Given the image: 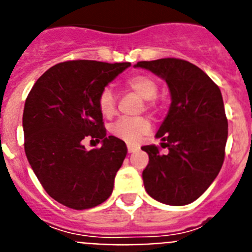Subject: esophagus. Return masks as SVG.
I'll return each mask as SVG.
<instances>
[{"mask_svg": "<svg viewBox=\"0 0 252 252\" xmlns=\"http://www.w3.org/2000/svg\"><path fill=\"white\" fill-rule=\"evenodd\" d=\"M138 150H139V146H137V144H128V152L129 153L137 152Z\"/></svg>", "mask_w": 252, "mask_h": 252, "instance_id": "obj_1", "label": "esophagus"}]
</instances>
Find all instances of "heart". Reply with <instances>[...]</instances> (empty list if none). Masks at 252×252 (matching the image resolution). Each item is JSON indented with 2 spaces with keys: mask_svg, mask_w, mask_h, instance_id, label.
Returning a JSON list of instances; mask_svg holds the SVG:
<instances>
[{
  "mask_svg": "<svg viewBox=\"0 0 252 252\" xmlns=\"http://www.w3.org/2000/svg\"><path fill=\"white\" fill-rule=\"evenodd\" d=\"M126 87L138 95L141 99L147 100V108H153V99L157 95V82L147 74H134L126 81ZM117 108V96L109 87L104 89L99 96V109L105 117H111ZM152 126L150 120L143 117L120 118L111 126V133L126 143H138L144 135L151 132Z\"/></svg>",
  "mask_w": 252,
  "mask_h": 252,
  "instance_id": "1",
  "label": "heart"
}]
</instances>
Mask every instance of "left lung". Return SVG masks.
<instances>
[{
    "label": "left lung",
    "instance_id": "8db88e82",
    "mask_svg": "<svg viewBox=\"0 0 252 252\" xmlns=\"http://www.w3.org/2000/svg\"><path fill=\"white\" fill-rule=\"evenodd\" d=\"M134 67L148 69L166 81L171 105L156 133L161 147L151 144L144 189L157 202L187 205L202 195L220 174L224 159L228 123L222 94L205 72L188 61L162 58Z\"/></svg>",
    "mask_w": 252,
    "mask_h": 252
}]
</instances>
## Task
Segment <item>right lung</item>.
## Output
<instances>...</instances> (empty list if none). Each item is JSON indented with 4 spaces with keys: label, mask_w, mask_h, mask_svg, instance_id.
<instances>
[{
    "label": "right lung",
    "mask_w": 252,
    "mask_h": 252,
    "mask_svg": "<svg viewBox=\"0 0 252 252\" xmlns=\"http://www.w3.org/2000/svg\"><path fill=\"white\" fill-rule=\"evenodd\" d=\"M130 63L68 61L50 67L35 82L23 114L25 153L41 187L72 209H89L111 195L126 156L122 139L106 135L100 93ZM95 138L102 147L86 150Z\"/></svg>",
    "instance_id": "obj_1"
}]
</instances>
